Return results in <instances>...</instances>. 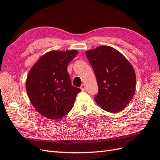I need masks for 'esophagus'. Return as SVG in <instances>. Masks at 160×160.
Instances as JSON below:
<instances>
[{
  "label": "esophagus",
  "instance_id": "34e87169",
  "mask_svg": "<svg viewBox=\"0 0 160 160\" xmlns=\"http://www.w3.org/2000/svg\"><path fill=\"white\" fill-rule=\"evenodd\" d=\"M80 88H81V89L82 91H85V85H84V84H82L81 85V87H80Z\"/></svg>",
  "mask_w": 160,
  "mask_h": 160
}]
</instances>
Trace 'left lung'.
<instances>
[{"label":"left lung","mask_w":160,"mask_h":160,"mask_svg":"<svg viewBox=\"0 0 160 160\" xmlns=\"http://www.w3.org/2000/svg\"><path fill=\"white\" fill-rule=\"evenodd\" d=\"M94 71L98 92L94 100L106 111L116 113L133 98L136 75L132 66L118 50L100 46L85 52Z\"/></svg>","instance_id":"obj_1"}]
</instances>
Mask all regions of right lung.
Masks as SVG:
<instances>
[{"mask_svg":"<svg viewBox=\"0 0 160 160\" xmlns=\"http://www.w3.org/2000/svg\"><path fill=\"white\" fill-rule=\"evenodd\" d=\"M78 52L51 51L39 58L26 81L28 98L37 112L49 119L63 118L71 110L81 89L71 84L67 67Z\"/></svg>","mask_w":160,"mask_h":160,"instance_id":"obj_1","label":"right lung"}]
</instances>
